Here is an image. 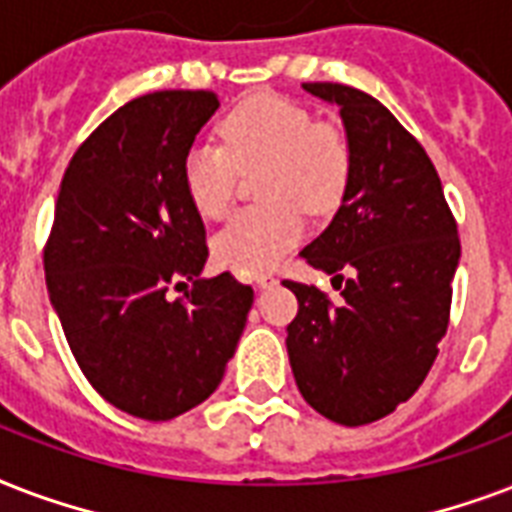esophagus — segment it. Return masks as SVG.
<instances>
[{"label": "esophagus", "mask_w": 512, "mask_h": 512, "mask_svg": "<svg viewBox=\"0 0 512 512\" xmlns=\"http://www.w3.org/2000/svg\"><path fill=\"white\" fill-rule=\"evenodd\" d=\"M277 277L272 275V272H261V275H256V288H269V285H275Z\"/></svg>", "instance_id": "1"}]
</instances>
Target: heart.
Wrapping results in <instances>:
<instances>
[{
	"mask_svg": "<svg viewBox=\"0 0 512 512\" xmlns=\"http://www.w3.org/2000/svg\"><path fill=\"white\" fill-rule=\"evenodd\" d=\"M219 144H194L181 160L186 200L202 219L227 216L237 170L261 165L259 197L213 240L224 267L256 275L275 267L307 232L304 211L331 216L342 208L355 176V152L347 133L318 122L283 95L245 98L219 120Z\"/></svg>",
	"mask_w": 512,
	"mask_h": 512,
	"instance_id": "b5f03b06",
	"label": "heart"
}]
</instances>
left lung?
<instances>
[{"mask_svg":"<svg viewBox=\"0 0 512 512\" xmlns=\"http://www.w3.org/2000/svg\"><path fill=\"white\" fill-rule=\"evenodd\" d=\"M339 106L355 176L326 232L301 256L345 280L334 304L315 285L283 280L299 299L288 358L299 392L336 425L358 427L406 403L438 358L459 264L457 221L417 138L363 90L304 82Z\"/></svg>","mask_w":512,"mask_h":512,"instance_id":"obj_1","label":"left lung"}]
</instances>
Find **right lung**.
I'll list each match as a JSON object with an SVG mask.
<instances>
[{
	"label": "right lung",
	"mask_w": 512,
	"mask_h": 512,
	"mask_svg": "<svg viewBox=\"0 0 512 512\" xmlns=\"http://www.w3.org/2000/svg\"><path fill=\"white\" fill-rule=\"evenodd\" d=\"M219 109L211 90L133 98L85 138L63 173L45 280L63 334L95 392L165 422L211 398L243 336L251 285L200 277L208 245L181 160ZM193 280L186 300L170 284Z\"/></svg>",
	"instance_id": "add662e5"
}]
</instances>
